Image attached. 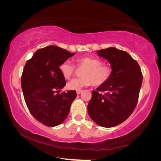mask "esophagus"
Masks as SVG:
<instances>
[{"label":"esophagus","instance_id":"esophagus-1","mask_svg":"<svg viewBox=\"0 0 161 161\" xmlns=\"http://www.w3.org/2000/svg\"><path fill=\"white\" fill-rule=\"evenodd\" d=\"M82 91H83V90H81V89H80V90H77V91H76V92H77V94H80L81 93V92H82Z\"/></svg>","mask_w":161,"mask_h":161}]
</instances>
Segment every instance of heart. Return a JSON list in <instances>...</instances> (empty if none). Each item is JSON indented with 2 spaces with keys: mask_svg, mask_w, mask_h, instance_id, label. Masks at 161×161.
Instances as JSON below:
<instances>
[{
  "mask_svg": "<svg viewBox=\"0 0 161 161\" xmlns=\"http://www.w3.org/2000/svg\"><path fill=\"white\" fill-rule=\"evenodd\" d=\"M76 67L84 68L81 72L82 77L74 79L67 84L69 90H80L84 86L93 85L99 86L109 80L112 74V68L108 64H103L99 59L92 57H81L76 59ZM62 75L66 80H69L74 75L75 67L69 62H63L59 66Z\"/></svg>",
  "mask_w": 161,
  "mask_h": 161,
  "instance_id": "heart-1",
  "label": "heart"
}]
</instances>
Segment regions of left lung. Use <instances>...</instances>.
Masks as SVG:
<instances>
[{"label": "left lung", "instance_id": "left-lung-1", "mask_svg": "<svg viewBox=\"0 0 161 161\" xmlns=\"http://www.w3.org/2000/svg\"><path fill=\"white\" fill-rule=\"evenodd\" d=\"M97 54L109 62L112 74L107 82L92 91L87 111L98 125L114 127L126 121L135 109L143 75L138 62L126 52L108 47L98 50Z\"/></svg>", "mask_w": 161, "mask_h": 161}]
</instances>
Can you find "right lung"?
Here are the masks:
<instances>
[{"label":"right lung","instance_id":"add662e5","mask_svg":"<svg viewBox=\"0 0 161 161\" xmlns=\"http://www.w3.org/2000/svg\"><path fill=\"white\" fill-rule=\"evenodd\" d=\"M75 54L50 45L37 50L24 67L21 86L27 107L38 121L47 126L61 124L77 97L75 90L59 93L66 85L59 66Z\"/></svg>","mask_w":161,"mask_h":161}]
</instances>
